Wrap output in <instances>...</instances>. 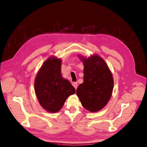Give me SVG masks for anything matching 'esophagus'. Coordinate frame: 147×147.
Here are the masks:
<instances>
[{
	"label": "esophagus",
	"instance_id": "1",
	"mask_svg": "<svg viewBox=\"0 0 147 147\" xmlns=\"http://www.w3.org/2000/svg\"><path fill=\"white\" fill-rule=\"evenodd\" d=\"M72 85L74 86V88H75V89H77V88H78V83L76 82H73L72 83Z\"/></svg>",
	"mask_w": 147,
	"mask_h": 147
}]
</instances>
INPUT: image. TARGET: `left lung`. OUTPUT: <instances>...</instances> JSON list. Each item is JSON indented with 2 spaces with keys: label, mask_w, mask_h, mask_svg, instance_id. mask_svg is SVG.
I'll return each instance as SVG.
<instances>
[{
  "label": "left lung",
  "mask_w": 147,
  "mask_h": 147,
  "mask_svg": "<svg viewBox=\"0 0 147 147\" xmlns=\"http://www.w3.org/2000/svg\"><path fill=\"white\" fill-rule=\"evenodd\" d=\"M84 82L80 84L76 94L86 109L95 112L106 106L114 87L112 75L106 63L97 55L82 59Z\"/></svg>",
  "instance_id": "obj_1"
}]
</instances>
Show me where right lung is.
<instances>
[{
    "label": "right lung",
    "mask_w": 147,
    "mask_h": 147,
    "mask_svg": "<svg viewBox=\"0 0 147 147\" xmlns=\"http://www.w3.org/2000/svg\"><path fill=\"white\" fill-rule=\"evenodd\" d=\"M61 59L48 58L35 78L36 96L41 106L50 112L59 111L66 99L76 91L69 81L61 77Z\"/></svg>",
    "instance_id": "add662e5"
}]
</instances>
